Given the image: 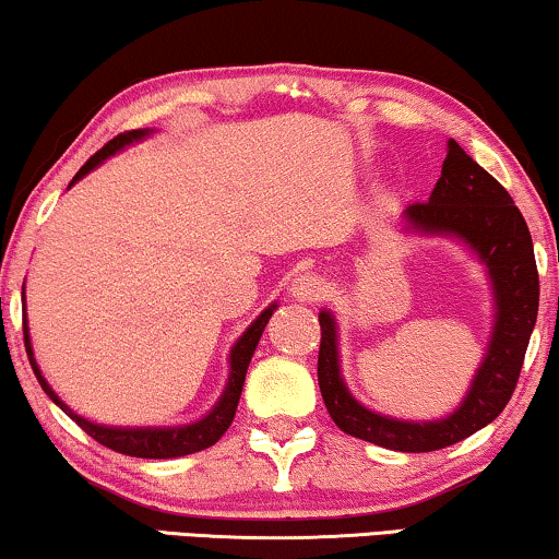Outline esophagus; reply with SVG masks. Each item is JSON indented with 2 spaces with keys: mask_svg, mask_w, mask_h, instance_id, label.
<instances>
[{
  "mask_svg": "<svg viewBox=\"0 0 559 559\" xmlns=\"http://www.w3.org/2000/svg\"><path fill=\"white\" fill-rule=\"evenodd\" d=\"M323 289H325V282H323V277H320V274L300 272L293 280V287H289V293H293L300 302H316L318 297L323 295Z\"/></svg>",
  "mask_w": 559,
  "mask_h": 559,
  "instance_id": "obj_1",
  "label": "esophagus"
}]
</instances>
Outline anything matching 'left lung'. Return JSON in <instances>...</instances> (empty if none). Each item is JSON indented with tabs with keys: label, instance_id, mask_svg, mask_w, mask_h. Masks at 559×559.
Returning a JSON list of instances; mask_svg holds the SVG:
<instances>
[{
	"label": "left lung",
	"instance_id": "8db88e82",
	"mask_svg": "<svg viewBox=\"0 0 559 559\" xmlns=\"http://www.w3.org/2000/svg\"><path fill=\"white\" fill-rule=\"evenodd\" d=\"M404 231L453 236L484 262L493 289V331L468 394L453 415L432 423H407L366 409L341 377L338 325L331 310L320 320L318 384L328 415L343 432L400 453H430L461 442L493 423L514 394L539 310V274L522 211L507 188L491 178L455 140L448 142L442 173L430 201L402 213Z\"/></svg>",
	"mask_w": 559,
	"mask_h": 559
}]
</instances>
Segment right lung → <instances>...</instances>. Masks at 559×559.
<instances>
[{"label": "right lung", "instance_id": "obj_1", "mask_svg": "<svg viewBox=\"0 0 559 559\" xmlns=\"http://www.w3.org/2000/svg\"><path fill=\"white\" fill-rule=\"evenodd\" d=\"M147 134H150V129H132V132L114 136V140L106 142L94 157H88V163L83 165L79 173H75L71 186H73V182H79L83 175H88L91 170H94V167L102 165L106 157L117 155L119 150L127 147V144L140 142ZM71 186H68V188H71ZM274 310H277V302L270 305V308H266L262 316H259L254 323H251L247 331H243L241 338L236 341V346L231 348V356H228V364H231V373H228L226 389H224V394H221V400L216 402V407H213L203 419H198V423L178 425V427H109V425H96L86 417L75 415V412L68 407V404H63V400H58V394L52 392L50 384L45 381V377L40 373V369H37V364L33 358V346H29L27 318L22 320V331H25V348H27V356H29V366H33V371H35L37 381H40L43 392L48 394L50 400L56 402L58 407L63 409L66 415L81 427L83 432H88L91 438H94L96 442H102L104 448L117 450V453H121V455H132V457H180V455H190V453H198V450L211 448L213 442H218L221 435L228 430V425L234 423L236 407H239V396H241V389H243V379H247L249 361H251V356H254L257 343H259V338H262L264 328H266V323H270Z\"/></svg>", "mask_w": 559, "mask_h": 559}]
</instances>
